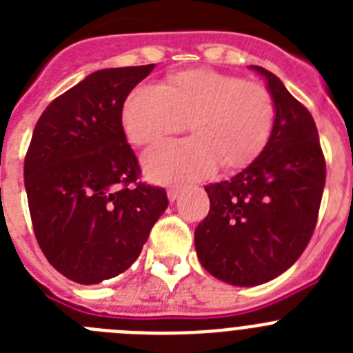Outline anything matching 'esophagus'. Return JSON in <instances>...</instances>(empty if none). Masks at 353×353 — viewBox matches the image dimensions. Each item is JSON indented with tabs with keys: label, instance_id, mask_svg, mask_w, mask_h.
<instances>
[{
	"label": "esophagus",
	"instance_id": "34e87169",
	"mask_svg": "<svg viewBox=\"0 0 353 353\" xmlns=\"http://www.w3.org/2000/svg\"><path fill=\"white\" fill-rule=\"evenodd\" d=\"M179 194H180V187H170V189H168V199H170V201H174V199L179 198Z\"/></svg>",
	"mask_w": 353,
	"mask_h": 353
}]
</instances>
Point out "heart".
<instances>
[{"label":"heart","instance_id":"b5f03b06","mask_svg":"<svg viewBox=\"0 0 353 353\" xmlns=\"http://www.w3.org/2000/svg\"><path fill=\"white\" fill-rule=\"evenodd\" d=\"M121 121L136 145L182 130L192 138L171 139L146 150L143 166L157 182L207 176L221 164L245 166L269 141L276 104L263 84L214 70L179 72L162 84H141L127 97Z\"/></svg>","mask_w":353,"mask_h":353}]
</instances>
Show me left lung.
Wrapping results in <instances>:
<instances>
[{"instance_id":"8db88e82","label":"left lung","mask_w":353,"mask_h":353,"mask_svg":"<svg viewBox=\"0 0 353 353\" xmlns=\"http://www.w3.org/2000/svg\"><path fill=\"white\" fill-rule=\"evenodd\" d=\"M276 104L269 141L233 179L205 187L210 212L194 232L205 270L235 286L270 281L299 260L310 244L325 185V159L311 113L272 72Z\"/></svg>"}]
</instances>
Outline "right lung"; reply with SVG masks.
I'll use <instances>...</instances> for the list:
<instances>
[{
	"mask_svg": "<svg viewBox=\"0 0 353 353\" xmlns=\"http://www.w3.org/2000/svg\"><path fill=\"white\" fill-rule=\"evenodd\" d=\"M155 65L104 68L51 102L24 159L37 242L60 274L97 285L138 260L168 208L162 187L139 182L121 109Z\"/></svg>",
	"mask_w": 353,
	"mask_h": 353,
	"instance_id": "add662e5",
	"label": "right lung"
}]
</instances>
